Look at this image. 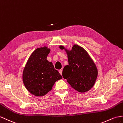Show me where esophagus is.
Masks as SVG:
<instances>
[{
    "instance_id": "34e87169",
    "label": "esophagus",
    "mask_w": 123,
    "mask_h": 123,
    "mask_svg": "<svg viewBox=\"0 0 123 123\" xmlns=\"http://www.w3.org/2000/svg\"><path fill=\"white\" fill-rule=\"evenodd\" d=\"M59 72L60 73V74L61 75H62V70H59Z\"/></svg>"
}]
</instances>
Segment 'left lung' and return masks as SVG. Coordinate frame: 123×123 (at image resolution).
<instances>
[{
	"mask_svg": "<svg viewBox=\"0 0 123 123\" xmlns=\"http://www.w3.org/2000/svg\"><path fill=\"white\" fill-rule=\"evenodd\" d=\"M60 48L65 50L68 62L63 70V77L77 91L87 92L94 85L98 74L93 60L83 48L77 44H74L71 50L62 45Z\"/></svg>",
	"mask_w": 123,
	"mask_h": 123,
	"instance_id": "obj_1",
	"label": "left lung"
}]
</instances>
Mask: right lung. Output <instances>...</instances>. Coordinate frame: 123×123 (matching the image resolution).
Listing matches in <instances>:
<instances>
[{
	"mask_svg": "<svg viewBox=\"0 0 123 123\" xmlns=\"http://www.w3.org/2000/svg\"><path fill=\"white\" fill-rule=\"evenodd\" d=\"M50 49L37 48L28 59L23 71V82L26 89L36 96H43L52 90L55 82L62 79L52 63L47 60Z\"/></svg>",
	"mask_w": 123,
	"mask_h": 123,
	"instance_id": "1",
	"label": "right lung"
}]
</instances>
